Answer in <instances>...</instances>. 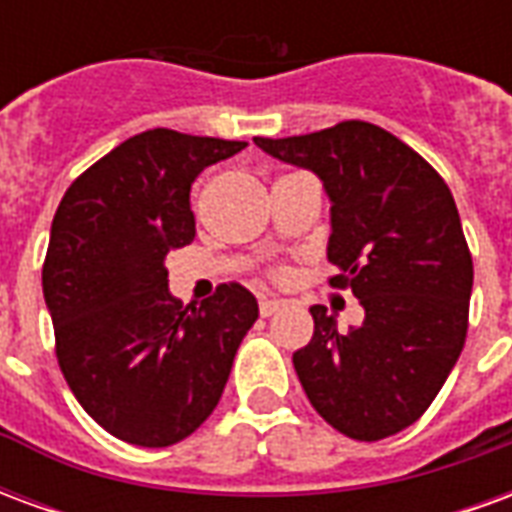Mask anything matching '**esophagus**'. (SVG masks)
<instances>
[{"label":"esophagus","mask_w":512,"mask_h":512,"mask_svg":"<svg viewBox=\"0 0 512 512\" xmlns=\"http://www.w3.org/2000/svg\"><path fill=\"white\" fill-rule=\"evenodd\" d=\"M282 310V301L279 299H260V315L263 318H271V315H277Z\"/></svg>","instance_id":"1"}]
</instances>
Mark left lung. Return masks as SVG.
Segmentation results:
<instances>
[{
    "mask_svg": "<svg viewBox=\"0 0 512 512\" xmlns=\"http://www.w3.org/2000/svg\"><path fill=\"white\" fill-rule=\"evenodd\" d=\"M255 145L310 169L332 202L326 257L365 321L348 332L310 307L315 334L293 367L315 411L359 441L414 425L458 362L469 326L472 255L447 183L384 128L345 120Z\"/></svg>",
    "mask_w": 512,
    "mask_h": 512,
    "instance_id": "1",
    "label": "left lung"
}]
</instances>
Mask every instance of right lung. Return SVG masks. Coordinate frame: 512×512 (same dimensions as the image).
I'll list each match as a JSON object with an SVG mask.
<instances>
[{"mask_svg":"<svg viewBox=\"0 0 512 512\" xmlns=\"http://www.w3.org/2000/svg\"><path fill=\"white\" fill-rule=\"evenodd\" d=\"M246 142L153 128L131 136L65 191L43 263L62 376L117 439L169 447L219 403L257 299L222 285L200 307L169 293L167 255L194 241L189 191Z\"/></svg>","mask_w":512,"mask_h":512,"instance_id":"right-lung-1","label":"right lung"}]
</instances>
